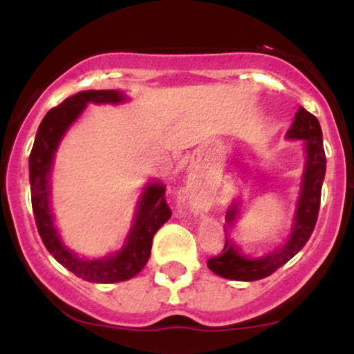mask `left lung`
Segmentation results:
<instances>
[{
    "label": "left lung",
    "instance_id": "1",
    "mask_svg": "<svg viewBox=\"0 0 354 354\" xmlns=\"http://www.w3.org/2000/svg\"><path fill=\"white\" fill-rule=\"evenodd\" d=\"M286 136L290 140H304L306 149V165H304L301 193L293 219L290 238L281 248L261 258H246L238 251V248L226 236L223 251L218 256L208 259V268L213 273L234 281H256L273 274L278 268L286 265L310 239L316 226L319 213L321 186L326 173V156L323 148V133L318 118L299 106L295 115V121L288 129ZM238 216V205H233L226 213V221L231 226ZM226 233V230H225Z\"/></svg>",
    "mask_w": 354,
    "mask_h": 354
}]
</instances>
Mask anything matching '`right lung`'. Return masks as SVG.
I'll return each mask as SVG.
<instances>
[{
  "label": "right lung",
  "mask_w": 354,
  "mask_h": 354,
  "mask_svg": "<svg viewBox=\"0 0 354 354\" xmlns=\"http://www.w3.org/2000/svg\"><path fill=\"white\" fill-rule=\"evenodd\" d=\"M126 96L115 89H89L66 98L59 106L50 109L43 118L36 133L30 154L31 205L35 221L46 250L53 258L78 278L89 283H118L131 279L143 270L151 254L153 236L171 218V209L165 200V186L161 183H148L138 203L133 228L124 246L115 254L104 258H81L61 241L58 230L53 223L50 206V173L55 153L68 128L78 120L88 103H121Z\"/></svg>",
  "instance_id": "right-lung-1"
}]
</instances>
